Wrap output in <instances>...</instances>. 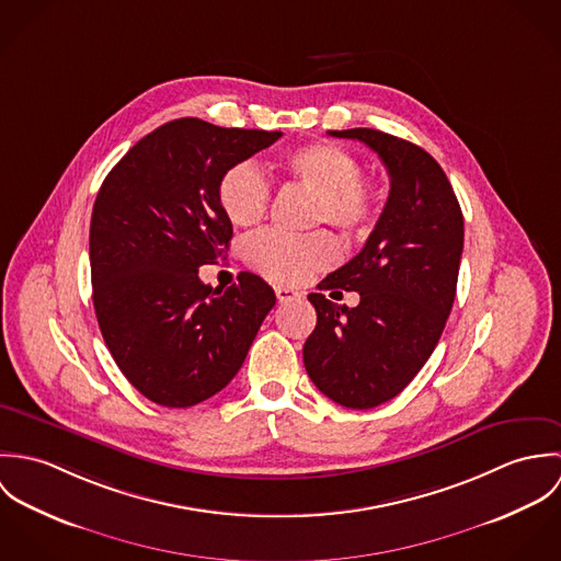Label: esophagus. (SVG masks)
Returning a JSON list of instances; mask_svg holds the SVG:
<instances>
[{
	"mask_svg": "<svg viewBox=\"0 0 561 561\" xmlns=\"http://www.w3.org/2000/svg\"><path fill=\"white\" fill-rule=\"evenodd\" d=\"M274 291H276L278 302H289V300H300V298H302L300 291H296V289H291V287H285V285L274 287Z\"/></svg>",
	"mask_w": 561,
	"mask_h": 561,
	"instance_id": "34e87169",
	"label": "esophagus"
}]
</instances>
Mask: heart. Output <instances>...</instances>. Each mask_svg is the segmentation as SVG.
Here are the masks:
<instances>
[{
  "mask_svg": "<svg viewBox=\"0 0 561 561\" xmlns=\"http://www.w3.org/2000/svg\"><path fill=\"white\" fill-rule=\"evenodd\" d=\"M280 170L291 183L313 190V222H328L343 233L358 236L369 231L380 214L378 185L360 174L358 158L339 145H302L283 158ZM270 198V183L252 161L233 163L218 181V203L225 216L243 229L265 218ZM336 256L339 245L325 231L307 236L265 231L245 243V261L278 283H302L330 267Z\"/></svg>",
  "mask_w": 561,
  "mask_h": 561,
  "instance_id": "obj_1",
  "label": "heart"
}]
</instances>
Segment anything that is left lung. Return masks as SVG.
<instances>
[{
    "mask_svg": "<svg viewBox=\"0 0 561 561\" xmlns=\"http://www.w3.org/2000/svg\"><path fill=\"white\" fill-rule=\"evenodd\" d=\"M330 136L376 151L391 192L363 250L320 285L358 291V307L309 294L318 323L302 356L325 398L367 410L400 396L432 356L456 298L465 218L447 174L421 147L365 127Z\"/></svg>",
    "mask_w": 561,
    "mask_h": 561,
    "instance_id": "left-lung-1",
    "label": "left lung"
}]
</instances>
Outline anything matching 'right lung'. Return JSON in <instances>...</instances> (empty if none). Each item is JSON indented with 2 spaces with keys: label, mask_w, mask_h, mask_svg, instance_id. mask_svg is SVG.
Masks as SVG:
<instances>
[{
  "label": "right lung",
  "mask_w": 561,
  "mask_h": 561,
  "mask_svg": "<svg viewBox=\"0 0 561 561\" xmlns=\"http://www.w3.org/2000/svg\"><path fill=\"white\" fill-rule=\"evenodd\" d=\"M280 136L176 118L105 176L90 220L92 302L112 358L147 400L190 408L222 391L276 305L252 272L220 291L198 267L233 238L218 203L222 172Z\"/></svg>",
  "instance_id": "right-lung-1"
}]
</instances>
